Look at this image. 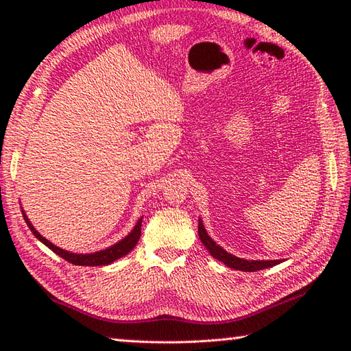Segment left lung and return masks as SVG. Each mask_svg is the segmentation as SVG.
<instances>
[{
    "label": "left lung",
    "mask_w": 351,
    "mask_h": 351,
    "mask_svg": "<svg viewBox=\"0 0 351 351\" xmlns=\"http://www.w3.org/2000/svg\"><path fill=\"white\" fill-rule=\"evenodd\" d=\"M199 238L202 244L206 247V250L211 253V256L221 261L223 264L234 268V270H240V271H258V270H264V268L273 267L280 264L279 259L274 261H249V259H241L238 256L230 255L225 249H221L219 244H215V241H213V238L208 235V232L205 230V226L202 220L199 219Z\"/></svg>",
    "instance_id": "1"
}]
</instances>
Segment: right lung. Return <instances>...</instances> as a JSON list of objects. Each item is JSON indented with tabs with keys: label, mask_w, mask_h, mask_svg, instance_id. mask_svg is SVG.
Returning a JSON list of instances; mask_svg holds the SVG:
<instances>
[{
	"label": "right lung",
	"mask_w": 351,
	"mask_h": 351,
	"mask_svg": "<svg viewBox=\"0 0 351 351\" xmlns=\"http://www.w3.org/2000/svg\"><path fill=\"white\" fill-rule=\"evenodd\" d=\"M22 215H24L25 223L28 225V228L32 229V232L34 234V237L37 238V240L42 241L45 245H47V247H49L54 253H57L58 256H62L63 259H66L71 264H75V265H92V267L108 265L111 263H114L116 259L122 258L125 255H128V253L134 247H136V244L140 240L141 220H143V217H140L138 221H137V225L134 226V229L131 230V232L126 235L123 240H121V241L113 244V245H110L108 249L95 252V253H86V255H83V253H72V252H68V250H63L60 247H57V245H54L51 241H48L47 238L42 237L39 232H37V230L34 229V226L32 225V221L28 220V217H27L24 211H22Z\"/></svg>",
	"instance_id": "add662e5"
}]
</instances>
